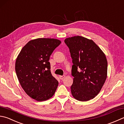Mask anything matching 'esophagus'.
Wrapping results in <instances>:
<instances>
[{"label":"esophagus","mask_w":124,"mask_h":124,"mask_svg":"<svg viewBox=\"0 0 124 124\" xmlns=\"http://www.w3.org/2000/svg\"><path fill=\"white\" fill-rule=\"evenodd\" d=\"M65 77V75H63V76H59V78L61 79V80H62V79H64Z\"/></svg>","instance_id":"esophagus-1"}]
</instances>
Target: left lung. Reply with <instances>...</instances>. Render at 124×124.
I'll use <instances>...</instances> for the list:
<instances>
[{
	"label": "left lung",
	"mask_w": 124,
	"mask_h": 124,
	"mask_svg": "<svg viewBox=\"0 0 124 124\" xmlns=\"http://www.w3.org/2000/svg\"><path fill=\"white\" fill-rule=\"evenodd\" d=\"M64 41L69 48L73 64L71 71L74 77L71 87L72 95L81 101L93 99L107 78L105 55L94 41L83 37L67 38Z\"/></svg>",
	"instance_id": "1"
}]
</instances>
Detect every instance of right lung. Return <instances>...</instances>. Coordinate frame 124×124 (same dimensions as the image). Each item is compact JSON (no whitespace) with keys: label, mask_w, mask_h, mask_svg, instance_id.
Listing matches in <instances>:
<instances>
[{"label":"right lung","mask_w":124,"mask_h":124,"mask_svg":"<svg viewBox=\"0 0 124 124\" xmlns=\"http://www.w3.org/2000/svg\"><path fill=\"white\" fill-rule=\"evenodd\" d=\"M61 41L56 39L38 38L28 42L16 59L15 69L23 90L37 101L51 98L58 81L51 72L50 55Z\"/></svg>","instance_id":"add662e5"}]
</instances>
